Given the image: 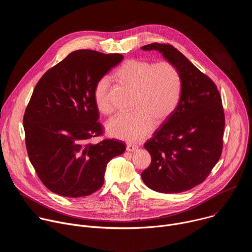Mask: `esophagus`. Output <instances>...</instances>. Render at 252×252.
Masks as SVG:
<instances>
[{"label":"esophagus","mask_w":252,"mask_h":252,"mask_svg":"<svg viewBox=\"0 0 252 252\" xmlns=\"http://www.w3.org/2000/svg\"><path fill=\"white\" fill-rule=\"evenodd\" d=\"M135 150H137V146L131 145V143H127V145H126V151L127 152H134Z\"/></svg>","instance_id":"1"}]
</instances>
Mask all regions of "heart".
I'll return each instance as SVG.
<instances>
[{
	"label": "heart",
	"instance_id": "heart-1",
	"mask_svg": "<svg viewBox=\"0 0 252 252\" xmlns=\"http://www.w3.org/2000/svg\"><path fill=\"white\" fill-rule=\"evenodd\" d=\"M120 85L133 92L129 114L118 115L106 124L110 135L137 142L145 138L154 125L159 126L175 112L182 95V78L177 67L167 61L153 63L129 59L115 73ZM96 109L103 115L113 113L110 81L101 78L94 89Z\"/></svg>",
	"mask_w": 252,
	"mask_h": 252
}]
</instances>
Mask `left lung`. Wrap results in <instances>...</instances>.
<instances>
[{
    "label": "left lung",
    "mask_w": 252,
    "mask_h": 252,
    "mask_svg": "<svg viewBox=\"0 0 252 252\" xmlns=\"http://www.w3.org/2000/svg\"><path fill=\"white\" fill-rule=\"evenodd\" d=\"M156 50L181 74V100L172 116L147 140L151 165L141 172L151 189L179 193L204 182L219 161L223 146L225 118L217 85L169 44L141 47Z\"/></svg>",
    "instance_id": "obj_1"
}]
</instances>
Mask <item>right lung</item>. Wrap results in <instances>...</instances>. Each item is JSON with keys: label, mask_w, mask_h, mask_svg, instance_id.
Segmentation results:
<instances>
[{"label": "right lung", "mask_w": 252, "mask_h": 252, "mask_svg": "<svg viewBox=\"0 0 252 252\" xmlns=\"http://www.w3.org/2000/svg\"><path fill=\"white\" fill-rule=\"evenodd\" d=\"M123 60L120 54L75 51L35 85L23 120L26 147L35 172L52 192L91 195L102 187L106 164L126 151L125 143L116 139L91 142L103 133L94 86Z\"/></svg>", "instance_id": "right-lung-1"}]
</instances>
